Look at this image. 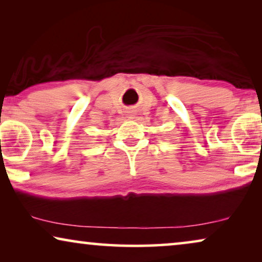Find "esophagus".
Listing matches in <instances>:
<instances>
[{
    "label": "esophagus",
    "instance_id": "1",
    "mask_svg": "<svg viewBox=\"0 0 262 262\" xmlns=\"http://www.w3.org/2000/svg\"><path fill=\"white\" fill-rule=\"evenodd\" d=\"M130 116H132V114H130ZM130 118H131V117H130Z\"/></svg>",
    "mask_w": 262,
    "mask_h": 262
}]
</instances>
